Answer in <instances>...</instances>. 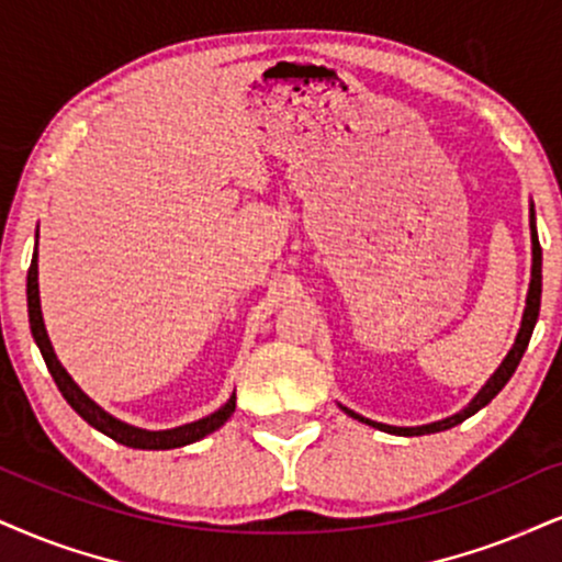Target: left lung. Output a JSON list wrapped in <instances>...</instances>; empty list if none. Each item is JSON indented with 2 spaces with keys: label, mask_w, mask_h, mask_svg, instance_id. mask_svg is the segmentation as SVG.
I'll use <instances>...</instances> for the list:
<instances>
[{
  "label": "left lung",
  "mask_w": 562,
  "mask_h": 562,
  "mask_svg": "<svg viewBox=\"0 0 562 562\" xmlns=\"http://www.w3.org/2000/svg\"><path fill=\"white\" fill-rule=\"evenodd\" d=\"M529 226H531V283H529V294H526V310H524V317H521V328H518V336H516V344L514 349L508 351V357L503 359V364L497 367L493 372V378L484 383V387L476 396L469 401V406H463L459 414H453V417H446L440 422H429V425H422V427H393V425H383V422H372V419H364L362 414L351 412V408L341 406L349 417H355L359 422H364V425L375 427V429H383V432H391V435H406V438H412V435H429V432H442V429H450L456 425H461L463 419H469L472 414L480 412L482 406H487L490 401H493L497 393L503 391L505 383H508L510 375L516 372L518 362H521L526 346H529V338H531V330H535L537 325V317H539V302H542V247H539V237H537V218H535V205H531V213H529Z\"/></svg>",
  "instance_id": "obj_1"
}]
</instances>
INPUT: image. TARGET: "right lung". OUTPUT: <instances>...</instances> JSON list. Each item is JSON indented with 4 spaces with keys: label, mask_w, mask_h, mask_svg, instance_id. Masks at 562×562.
I'll list each match as a JSON object with an SVG mask.
<instances>
[{
    "label": "right lung",
    "mask_w": 562,
    "mask_h": 562,
    "mask_svg": "<svg viewBox=\"0 0 562 562\" xmlns=\"http://www.w3.org/2000/svg\"><path fill=\"white\" fill-rule=\"evenodd\" d=\"M36 247H38V239H36ZM27 321H31L33 341L38 344L41 357H44L48 372H52L54 383H57L59 393L65 396L67 404L72 406L90 427H95L99 432L109 435V438L116 442H122V446L143 448V450H169V448L190 446V442L203 440L205 435L216 432V429L232 417L234 408H237V393H232V398H228L218 412L175 429H140V427L127 425V422H120L109 412H103V408L95 404V401H90L86 393L80 391L78 383L67 375V370L61 367L57 355H54L52 341H48L44 315H41V300H38V252H33L31 268H27Z\"/></svg>",
    "instance_id": "add662e5"
}]
</instances>
